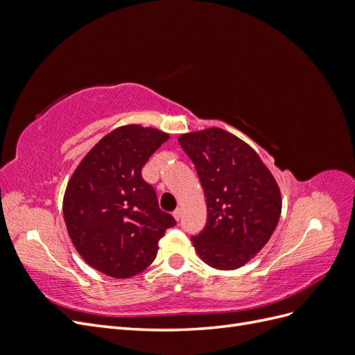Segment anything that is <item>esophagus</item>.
I'll return each instance as SVG.
<instances>
[{"label": "esophagus", "mask_w": 355, "mask_h": 355, "mask_svg": "<svg viewBox=\"0 0 355 355\" xmlns=\"http://www.w3.org/2000/svg\"><path fill=\"white\" fill-rule=\"evenodd\" d=\"M173 218L176 219V220H179L180 218H182V209L179 207V209H176L175 211H173Z\"/></svg>", "instance_id": "obj_1"}]
</instances>
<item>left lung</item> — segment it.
<instances>
[{
  "label": "left lung",
  "instance_id": "left-lung-1",
  "mask_svg": "<svg viewBox=\"0 0 355 355\" xmlns=\"http://www.w3.org/2000/svg\"><path fill=\"white\" fill-rule=\"evenodd\" d=\"M179 144L196 166L207 223L191 239L211 268L237 270L270 241L282 214V194L254 149L219 127L185 133Z\"/></svg>",
  "mask_w": 355,
  "mask_h": 355
}]
</instances>
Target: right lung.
Masks as SVG:
<instances>
[{"label":"right lung","mask_w":355,"mask_h":355,"mask_svg":"<svg viewBox=\"0 0 355 355\" xmlns=\"http://www.w3.org/2000/svg\"><path fill=\"white\" fill-rule=\"evenodd\" d=\"M168 137L153 127H118L90 149L68 182L63 218L69 239L83 259L105 275L130 278L146 270L159 239L175 227L141 173Z\"/></svg>","instance_id":"obj_1"}]
</instances>
